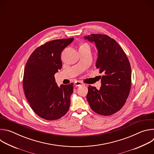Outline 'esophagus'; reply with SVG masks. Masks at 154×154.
<instances>
[{
    "label": "esophagus",
    "mask_w": 154,
    "mask_h": 154,
    "mask_svg": "<svg viewBox=\"0 0 154 154\" xmlns=\"http://www.w3.org/2000/svg\"><path fill=\"white\" fill-rule=\"evenodd\" d=\"M74 85L76 86H80V85H83V83L80 81H77L74 83Z\"/></svg>",
    "instance_id": "34e87169"
}]
</instances>
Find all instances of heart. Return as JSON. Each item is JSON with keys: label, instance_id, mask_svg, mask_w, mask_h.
Listing matches in <instances>:
<instances>
[{"label": "heart", "instance_id": "obj_1", "mask_svg": "<svg viewBox=\"0 0 154 154\" xmlns=\"http://www.w3.org/2000/svg\"><path fill=\"white\" fill-rule=\"evenodd\" d=\"M84 46H89L86 43H82V44H81V45H80V47H84Z\"/></svg>", "mask_w": 154, "mask_h": 154}]
</instances>
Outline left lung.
Returning <instances> with one entry per match:
<instances>
[{"mask_svg":"<svg viewBox=\"0 0 154 154\" xmlns=\"http://www.w3.org/2000/svg\"><path fill=\"white\" fill-rule=\"evenodd\" d=\"M84 38L95 44L97 49V69L102 73L99 90L89 85L87 101L93 110L103 116L115 114L121 109L131 87V67L123 49L106 35L91 34Z\"/></svg>","mask_w":154,"mask_h":154,"instance_id":"obj_1","label":"left lung"}]
</instances>
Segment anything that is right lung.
<instances>
[{
  "label": "right lung",
  "mask_w": 154,
  "mask_h": 154,
  "mask_svg": "<svg viewBox=\"0 0 154 154\" xmlns=\"http://www.w3.org/2000/svg\"><path fill=\"white\" fill-rule=\"evenodd\" d=\"M73 38L49 41L36 48L24 68L23 88L33 112L49 121L60 119L68 112L73 83L58 86L54 75L61 69V54Z\"/></svg>",
  "instance_id": "obj_1"
}]
</instances>
